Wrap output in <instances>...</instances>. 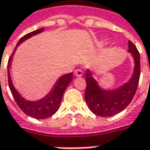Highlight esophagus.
<instances>
[{
	"label": "esophagus",
	"instance_id": "obj_1",
	"mask_svg": "<svg viewBox=\"0 0 150 150\" xmlns=\"http://www.w3.org/2000/svg\"><path fill=\"white\" fill-rule=\"evenodd\" d=\"M75 75L76 77H80L83 75V71L81 70H76V71H75Z\"/></svg>",
	"mask_w": 150,
	"mask_h": 150
}]
</instances>
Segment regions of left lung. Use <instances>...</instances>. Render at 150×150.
Segmentation results:
<instances>
[{"label":"left lung","mask_w":150,"mask_h":150,"mask_svg":"<svg viewBox=\"0 0 150 150\" xmlns=\"http://www.w3.org/2000/svg\"><path fill=\"white\" fill-rule=\"evenodd\" d=\"M128 52L134 58L135 67L131 79L114 89L101 88L93 77L92 71H86V90L84 99L93 113L99 117H112L121 112L130 104L135 96L140 75L139 53L133 42H128Z\"/></svg>","instance_id":"obj_1"}]
</instances>
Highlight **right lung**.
Here are the masks:
<instances>
[{
  "label": "right lung",
  "mask_w": 150,
  "mask_h": 150,
  "mask_svg": "<svg viewBox=\"0 0 150 150\" xmlns=\"http://www.w3.org/2000/svg\"><path fill=\"white\" fill-rule=\"evenodd\" d=\"M43 30H44V28H42L40 29H38L36 31L29 33L28 34L24 35V37H22L15 47L13 53L9 59L8 66H7L9 87L11 89V93L14 96L16 103L18 104L19 108L22 110L26 115H28L29 117H32L33 118H36V119H45V118L52 116L53 114L57 112V110L60 108V104H61V102L62 100V97H63L64 92L73 79V74L72 73L66 74V75L61 76L57 80V82L55 83L53 87L50 90V92L45 97H43L42 98L37 101L26 100L25 98H24L19 94V92L15 88L13 82H12V79H11L10 68H11V62H12V59H13V56L15 54V50L17 48V47H19L23 42L30 38L31 37L43 32Z\"/></svg>",
  "instance_id": "right-lung-1"
}]
</instances>
